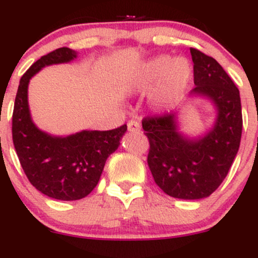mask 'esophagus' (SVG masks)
Masks as SVG:
<instances>
[{
    "mask_svg": "<svg viewBox=\"0 0 258 258\" xmlns=\"http://www.w3.org/2000/svg\"><path fill=\"white\" fill-rule=\"evenodd\" d=\"M127 128H128L130 132H141V123L138 121L131 120L127 123Z\"/></svg>",
    "mask_w": 258,
    "mask_h": 258,
    "instance_id": "esophagus-1",
    "label": "esophagus"
}]
</instances>
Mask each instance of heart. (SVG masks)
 <instances>
[{"label":"heart","mask_w":258,"mask_h":258,"mask_svg":"<svg viewBox=\"0 0 258 258\" xmlns=\"http://www.w3.org/2000/svg\"><path fill=\"white\" fill-rule=\"evenodd\" d=\"M191 80V67L185 58L172 59L159 55L143 65L136 87L139 91L154 92V103L160 109H167L178 100Z\"/></svg>","instance_id":"1"}]
</instances>
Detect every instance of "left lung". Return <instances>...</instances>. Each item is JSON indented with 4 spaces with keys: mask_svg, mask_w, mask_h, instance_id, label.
<instances>
[{
    "mask_svg": "<svg viewBox=\"0 0 258 258\" xmlns=\"http://www.w3.org/2000/svg\"><path fill=\"white\" fill-rule=\"evenodd\" d=\"M194 84L190 96L214 103L217 117L204 136L179 132L178 114L144 117V135L154 180L170 197L198 200L210 197L226 178L239 150L242 131L240 94L233 80L212 57L190 48Z\"/></svg>",
    "mask_w": 258,
    "mask_h": 258,
    "instance_id": "8db88e82",
    "label": "left lung"
}]
</instances>
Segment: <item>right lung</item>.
<instances>
[{"label": "right lung", "mask_w": 258, "mask_h": 258, "mask_svg": "<svg viewBox=\"0 0 258 258\" xmlns=\"http://www.w3.org/2000/svg\"><path fill=\"white\" fill-rule=\"evenodd\" d=\"M76 57L78 52L61 47L35 61L20 79L12 117L13 144L28 179L42 194L64 201L82 199L96 188L106 159L127 131L123 125L57 137L35 125L28 103L30 79L44 67L69 63Z\"/></svg>", "instance_id": "add662e5"}]
</instances>
